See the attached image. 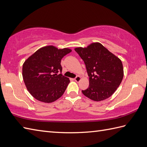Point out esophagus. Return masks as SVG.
I'll return each mask as SVG.
<instances>
[{"instance_id":"34e87169","label":"esophagus","mask_w":147,"mask_h":147,"mask_svg":"<svg viewBox=\"0 0 147 147\" xmlns=\"http://www.w3.org/2000/svg\"><path fill=\"white\" fill-rule=\"evenodd\" d=\"M74 80H76V82H79L80 80V76H77L76 78H74Z\"/></svg>"}]
</instances>
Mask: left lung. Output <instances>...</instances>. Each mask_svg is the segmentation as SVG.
Returning <instances> with one entry per match:
<instances>
[{
    "mask_svg": "<svg viewBox=\"0 0 147 147\" xmlns=\"http://www.w3.org/2000/svg\"><path fill=\"white\" fill-rule=\"evenodd\" d=\"M84 60L89 77V86L83 94L94 101L108 98L119 87L123 77L121 60L100 43L87 48L75 49Z\"/></svg>",
    "mask_w": 147,
    "mask_h": 147,
    "instance_id": "8db88e82",
    "label": "left lung"
}]
</instances>
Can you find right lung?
<instances>
[{
	"label": "right lung",
	"instance_id": "obj_1",
	"mask_svg": "<svg viewBox=\"0 0 147 147\" xmlns=\"http://www.w3.org/2000/svg\"><path fill=\"white\" fill-rule=\"evenodd\" d=\"M71 51L47 46L38 49L25 61L22 76L30 94L38 100L51 103L59 98L69 85L62 74L61 60Z\"/></svg>",
	"mask_w": 147,
	"mask_h": 147
}]
</instances>
